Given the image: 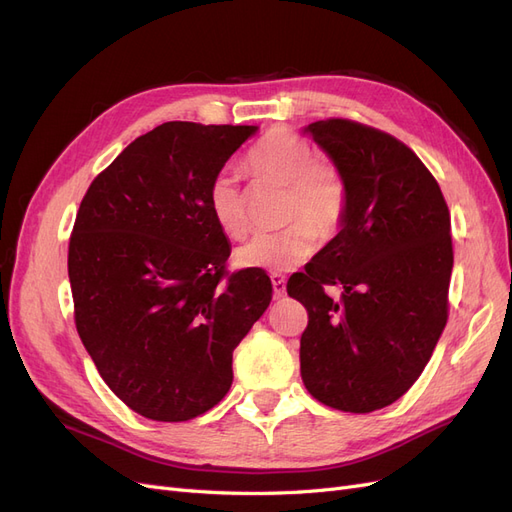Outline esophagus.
I'll return each mask as SVG.
<instances>
[{
    "label": "esophagus",
    "instance_id": "1",
    "mask_svg": "<svg viewBox=\"0 0 512 512\" xmlns=\"http://www.w3.org/2000/svg\"><path fill=\"white\" fill-rule=\"evenodd\" d=\"M271 284H273L275 297H284V294H286V280H284V275L271 273Z\"/></svg>",
    "mask_w": 512,
    "mask_h": 512
}]
</instances>
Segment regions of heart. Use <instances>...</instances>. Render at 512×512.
Masks as SVG:
<instances>
[{
  "mask_svg": "<svg viewBox=\"0 0 512 512\" xmlns=\"http://www.w3.org/2000/svg\"><path fill=\"white\" fill-rule=\"evenodd\" d=\"M245 166L260 179L288 185L286 222L280 232H260L237 250L247 269L290 271L314 254L316 231L327 239L342 226L348 211V185L331 160L316 158L312 143L288 128H273L247 153ZM207 207L228 237H243L250 228L245 192L239 177L220 170L207 188Z\"/></svg>",
  "mask_w": 512,
  "mask_h": 512,
  "instance_id": "heart-1",
  "label": "heart"
}]
</instances>
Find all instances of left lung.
<instances>
[{
    "label": "left lung",
    "mask_w": 512,
    "mask_h": 512,
    "mask_svg": "<svg viewBox=\"0 0 512 512\" xmlns=\"http://www.w3.org/2000/svg\"><path fill=\"white\" fill-rule=\"evenodd\" d=\"M348 185L342 230L288 280L307 309L301 378L320 404L365 414L423 374L448 320L451 213L438 181L395 136L350 119L309 123ZM342 285L331 300L323 288Z\"/></svg>",
    "instance_id": "left-lung-1"
}]
</instances>
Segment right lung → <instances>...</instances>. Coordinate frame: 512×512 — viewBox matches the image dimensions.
Here are the masks:
<instances>
[{
  "label": "right lung",
  "instance_id": "obj_1",
  "mask_svg": "<svg viewBox=\"0 0 512 512\" xmlns=\"http://www.w3.org/2000/svg\"><path fill=\"white\" fill-rule=\"evenodd\" d=\"M256 126L168 121L91 181L68 247L74 322L102 380L151 421L218 406L232 352L271 303L262 269L226 271L207 188Z\"/></svg>",
  "mask_w": 512,
  "mask_h": 512
}]
</instances>
